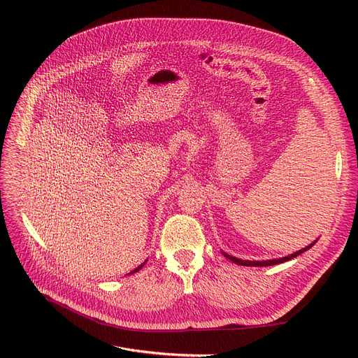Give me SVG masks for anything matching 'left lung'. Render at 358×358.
Returning a JSON list of instances; mask_svg holds the SVG:
<instances>
[{
	"mask_svg": "<svg viewBox=\"0 0 358 358\" xmlns=\"http://www.w3.org/2000/svg\"><path fill=\"white\" fill-rule=\"evenodd\" d=\"M316 242H317V239H316V241H313L312 243H309L308 247H305V248H302V250H299V251H296V252H293V254H290V255H287V257H283V258H274V259H264V261L239 259V258H236V257H234V255H229V254L223 252V251H222V254H223L224 257H227L228 259H231L232 262H235V264H238V266H247V267H268V266H274V264H281V262H286V261H289V259H292V258H294V257L300 255L302 252L308 251L309 248H312Z\"/></svg>",
	"mask_w": 358,
	"mask_h": 358,
	"instance_id": "8db88e82",
	"label": "left lung"
}]
</instances>
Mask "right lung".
<instances>
[{
  "label": "right lung",
  "instance_id": "1",
  "mask_svg": "<svg viewBox=\"0 0 358 358\" xmlns=\"http://www.w3.org/2000/svg\"><path fill=\"white\" fill-rule=\"evenodd\" d=\"M145 262H146V261H145ZM145 262H142V264H141V266H139V267H136V268H135V270H134V271H130V273H129V274H134V273H136V271H139V270H141V268H142V267H143V266H145Z\"/></svg>",
  "mask_w": 358,
  "mask_h": 358
}]
</instances>
